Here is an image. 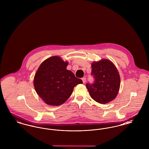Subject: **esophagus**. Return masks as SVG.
<instances>
[{
	"mask_svg": "<svg viewBox=\"0 0 149 149\" xmlns=\"http://www.w3.org/2000/svg\"><path fill=\"white\" fill-rule=\"evenodd\" d=\"M81 79H82V80H83V83H85V81H86V78H83Z\"/></svg>",
	"mask_w": 149,
	"mask_h": 149,
	"instance_id": "obj_1",
	"label": "esophagus"
}]
</instances>
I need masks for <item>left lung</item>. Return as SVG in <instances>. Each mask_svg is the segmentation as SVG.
<instances>
[{
	"label": "left lung",
	"mask_w": 149,
	"mask_h": 149,
	"mask_svg": "<svg viewBox=\"0 0 149 149\" xmlns=\"http://www.w3.org/2000/svg\"><path fill=\"white\" fill-rule=\"evenodd\" d=\"M94 81L86 86L93 99L106 104L116 98L120 86V77L116 67L110 60L102 59L92 64Z\"/></svg>",
	"instance_id": "1"
}]
</instances>
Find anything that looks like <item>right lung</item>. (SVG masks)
Returning a JSON list of instances; mask_svg holds the SVG:
<instances>
[{
	"label": "right lung",
	"instance_id": "add662e5",
	"mask_svg": "<svg viewBox=\"0 0 149 149\" xmlns=\"http://www.w3.org/2000/svg\"><path fill=\"white\" fill-rule=\"evenodd\" d=\"M68 65L59 56L51 57L39 66L34 78L36 92L50 106H59L71 96L75 86L83 81L66 69Z\"/></svg>",
	"mask_w": 149,
	"mask_h": 149
}]
</instances>
